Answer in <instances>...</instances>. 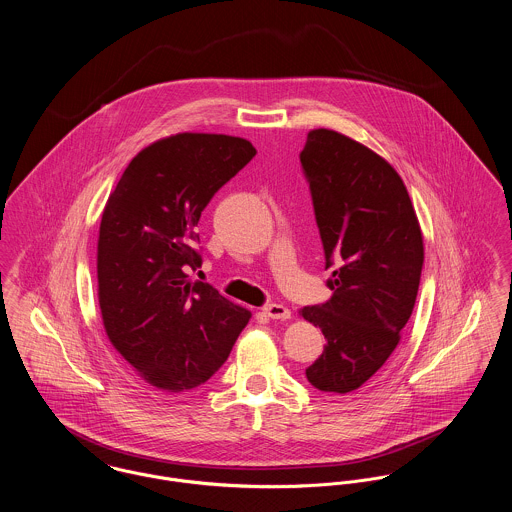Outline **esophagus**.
Segmentation results:
<instances>
[{
    "instance_id": "obj_1",
    "label": "esophagus",
    "mask_w": 512,
    "mask_h": 512,
    "mask_svg": "<svg viewBox=\"0 0 512 512\" xmlns=\"http://www.w3.org/2000/svg\"><path fill=\"white\" fill-rule=\"evenodd\" d=\"M263 310H265V314H267L269 318H273V320H288V318H290V310H288L284 304L273 302V304H267Z\"/></svg>"
}]
</instances>
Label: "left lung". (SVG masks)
<instances>
[{
	"instance_id": "1",
	"label": "left lung",
	"mask_w": 512,
	"mask_h": 512,
	"mask_svg": "<svg viewBox=\"0 0 512 512\" xmlns=\"http://www.w3.org/2000/svg\"><path fill=\"white\" fill-rule=\"evenodd\" d=\"M300 165L320 231L330 300L300 310L326 338L306 379L345 395L395 351L420 284L422 233L397 171L371 149L330 131L308 133Z\"/></svg>"
}]
</instances>
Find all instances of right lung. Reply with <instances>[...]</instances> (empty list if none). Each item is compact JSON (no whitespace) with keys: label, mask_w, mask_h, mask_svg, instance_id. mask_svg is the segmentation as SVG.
<instances>
[{"label":"right lung","mask_w":512,"mask_h":512,"mask_svg":"<svg viewBox=\"0 0 512 512\" xmlns=\"http://www.w3.org/2000/svg\"><path fill=\"white\" fill-rule=\"evenodd\" d=\"M257 155L239 137L178 133L143 149L121 174L100 224L98 288L108 338L157 389L206 383L229 357L251 314L202 267L200 216L212 196Z\"/></svg>","instance_id":"add662e5"}]
</instances>
